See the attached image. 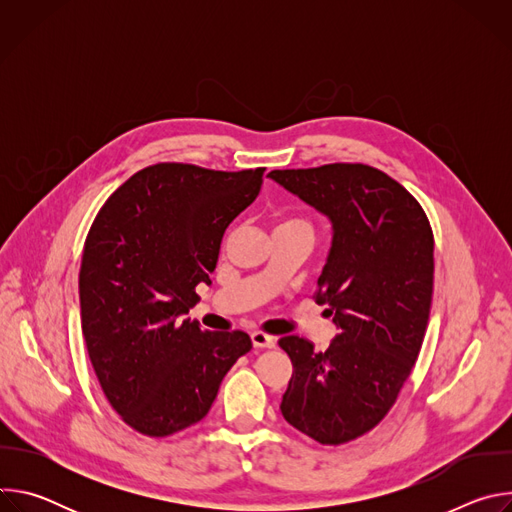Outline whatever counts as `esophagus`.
<instances>
[{"mask_svg":"<svg viewBox=\"0 0 512 512\" xmlns=\"http://www.w3.org/2000/svg\"><path fill=\"white\" fill-rule=\"evenodd\" d=\"M251 340H253L255 348H273L275 346V338L265 332H253Z\"/></svg>","mask_w":512,"mask_h":512,"instance_id":"34e87169","label":"esophagus"}]
</instances>
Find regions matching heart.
Segmentation results:
<instances>
[{
  "label": "heart",
  "instance_id": "b5f03b06",
  "mask_svg": "<svg viewBox=\"0 0 512 512\" xmlns=\"http://www.w3.org/2000/svg\"><path fill=\"white\" fill-rule=\"evenodd\" d=\"M279 227H289V229H304L308 233H312V225L308 221H304V218H285V221H279L275 229Z\"/></svg>",
  "mask_w": 512,
  "mask_h": 512
}]
</instances>
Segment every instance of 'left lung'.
I'll return each mask as SVG.
<instances>
[{
  "label": "left lung",
  "instance_id": "left-lung-1",
  "mask_svg": "<svg viewBox=\"0 0 512 512\" xmlns=\"http://www.w3.org/2000/svg\"><path fill=\"white\" fill-rule=\"evenodd\" d=\"M269 178L330 218L314 300L338 328L324 352L300 336L279 340L294 364L279 409L312 440L340 446L379 425L411 375L433 296L431 225L397 180L367 164Z\"/></svg>",
  "mask_w": 512,
  "mask_h": 512
}]
</instances>
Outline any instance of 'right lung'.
Here are the masks:
<instances>
[{
  "label": "right lung",
  "mask_w": 512,
  "mask_h": 512,
  "mask_svg": "<svg viewBox=\"0 0 512 512\" xmlns=\"http://www.w3.org/2000/svg\"><path fill=\"white\" fill-rule=\"evenodd\" d=\"M265 168L221 172L164 162L135 172L101 206L79 273L81 324L99 385L135 431L198 423L253 344L186 318L210 283L227 227L257 198Z\"/></svg>",
  "instance_id": "add662e5"
}]
</instances>
